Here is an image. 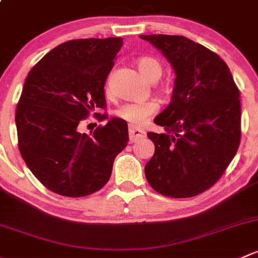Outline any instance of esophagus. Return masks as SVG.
<instances>
[{"mask_svg": "<svg viewBox=\"0 0 258 258\" xmlns=\"http://www.w3.org/2000/svg\"><path fill=\"white\" fill-rule=\"evenodd\" d=\"M145 137L144 130L139 128H134V126H129V140L130 143H137L142 140Z\"/></svg>", "mask_w": 258, "mask_h": 258, "instance_id": "34e87169", "label": "esophagus"}]
</instances>
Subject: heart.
Instances as JSON below:
<instances>
[{"instance_id":"b5f03b06","label":"heart","mask_w":258,"mask_h":258,"mask_svg":"<svg viewBox=\"0 0 258 258\" xmlns=\"http://www.w3.org/2000/svg\"><path fill=\"white\" fill-rule=\"evenodd\" d=\"M137 66L142 76L150 83H155L163 73L161 63L153 57L139 58ZM156 110L158 105L153 102L126 103L116 110V115L132 125H143L151 115L156 113Z\"/></svg>"}]
</instances>
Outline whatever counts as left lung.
<instances>
[{"mask_svg":"<svg viewBox=\"0 0 258 258\" xmlns=\"http://www.w3.org/2000/svg\"><path fill=\"white\" fill-rule=\"evenodd\" d=\"M175 72L171 102L148 133L155 145L145 176L169 198H192L211 187L235 156L241 138L240 92L227 64L212 50L182 36L142 34Z\"/></svg>","mask_w":258,"mask_h":258,"instance_id":"obj_1","label":"left lung"}]
</instances>
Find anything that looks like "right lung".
<instances>
[{"mask_svg": "<svg viewBox=\"0 0 258 258\" xmlns=\"http://www.w3.org/2000/svg\"><path fill=\"white\" fill-rule=\"evenodd\" d=\"M121 46L120 37L64 42L26 78L16 109L18 148L32 174L53 192L81 198L100 190L128 144L123 119L111 118L90 137L78 132L89 111L105 108V81Z\"/></svg>", "mask_w": 258, "mask_h": 258, "instance_id": "1", "label": "right lung"}]
</instances>
